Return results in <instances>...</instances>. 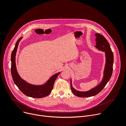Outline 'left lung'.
I'll return each instance as SVG.
<instances>
[{
    "instance_id": "1",
    "label": "left lung",
    "mask_w": 126,
    "mask_h": 126,
    "mask_svg": "<svg viewBox=\"0 0 126 126\" xmlns=\"http://www.w3.org/2000/svg\"><path fill=\"white\" fill-rule=\"evenodd\" d=\"M95 35L96 37V46H95V47L98 50L105 52L106 63L104 71L103 78L101 83L98 86L91 89L90 90L86 92L79 91L75 90L72 85V81L71 80V90L73 93L77 97H89L96 95L103 89L110 79L112 74L114 56L110 44L102 35L99 33H96Z\"/></svg>"
}]
</instances>
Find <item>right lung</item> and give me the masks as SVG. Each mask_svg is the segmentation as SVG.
Segmentation results:
<instances>
[{
    "mask_svg": "<svg viewBox=\"0 0 126 126\" xmlns=\"http://www.w3.org/2000/svg\"><path fill=\"white\" fill-rule=\"evenodd\" d=\"M22 38V37H21L17 40L11 54V71L13 81L20 90L26 96L36 98L45 97L51 92L54 84L60 72L53 75L46 83L42 85H32L23 80L17 72L15 63V56L19 42Z\"/></svg>",
    "mask_w": 126,
    "mask_h": 126,
    "instance_id": "add662e5",
    "label": "right lung"
}]
</instances>
